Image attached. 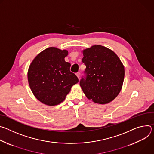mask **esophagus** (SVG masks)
<instances>
[{
  "instance_id": "34e87169",
  "label": "esophagus",
  "mask_w": 154,
  "mask_h": 154,
  "mask_svg": "<svg viewBox=\"0 0 154 154\" xmlns=\"http://www.w3.org/2000/svg\"><path fill=\"white\" fill-rule=\"evenodd\" d=\"M76 75L77 77L78 78V79H79V77H80V75H81V74H80V73H79V72H78V73H76Z\"/></svg>"
}]
</instances>
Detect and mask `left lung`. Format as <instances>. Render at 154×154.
Wrapping results in <instances>:
<instances>
[{"instance_id":"obj_1","label":"left lung","mask_w":154,"mask_h":154,"mask_svg":"<svg viewBox=\"0 0 154 154\" xmlns=\"http://www.w3.org/2000/svg\"><path fill=\"white\" fill-rule=\"evenodd\" d=\"M86 68L79 84L88 99L99 104L113 100L120 92L124 79V66L111 49L95 45L83 51Z\"/></svg>"}]
</instances>
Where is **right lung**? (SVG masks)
<instances>
[{"instance_id":"1","label":"right lung","mask_w":154,"mask_h":154,"mask_svg":"<svg viewBox=\"0 0 154 154\" xmlns=\"http://www.w3.org/2000/svg\"><path fill=\"white\" fill-rule=\"evenodd\" d=\"M67 55L66 50L48 48L37 55L29 66L27 76L30 88L44 104H59L79 81L76 75L70 71V63L65 61Z\"/></svg>"}]
</instances>
